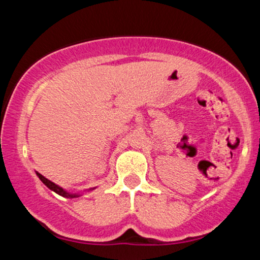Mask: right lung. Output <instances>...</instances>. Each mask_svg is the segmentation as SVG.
Instances as JSON below:
<instances>
[{"mask_svg":"<svg viewBox=\"0 0 260 260\" xmlns=\"http://www.w3.org/2000/svg\"><path fill=\"white\" fill-rule=\"evenodd\" d=\"M37 175H38V177L41 180V182H43V183L45 184V186H46L47 188H50V189L53 190L55 193H57V194L64 197V198H78V197H80V194H78V193L67 192V190H64L62 187H59L56 183H53V182L47 180L46 177H44V176L41 174H39V172H37ZM90 189H91V188H90Z\"/></svg>","mask_w":260,"mask_h":260,"instance_id":"obj_1","label":"right lung"}]
</instances>
